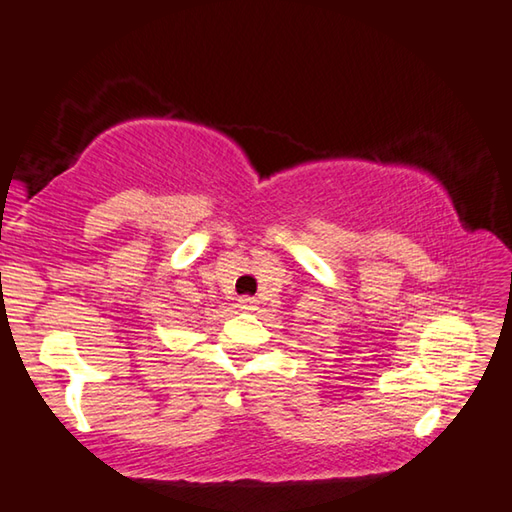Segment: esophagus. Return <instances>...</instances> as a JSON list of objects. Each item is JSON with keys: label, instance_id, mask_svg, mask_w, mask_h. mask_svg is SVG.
Masks as SVG:
<instances>
[{"label": "esophagus", "instance_id": "esophagus-1", "mask_svg": "<svg viewBox=\"0 0 512 512\" xmlns=\"http://www.w3.org/2000/svg\"><path fill=\"white\" fill-rule=\"evenodd\" d=\"M239 308L241 310H255V299H250V296H243V299H239Z\"/></svg>", "mask_w": 512, "mask_h": 512}]
</instances>
